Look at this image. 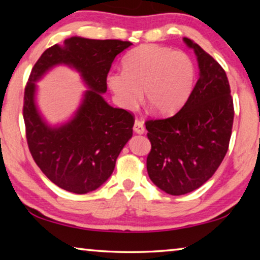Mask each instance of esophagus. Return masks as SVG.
<instances>
[{
	"instance_id": "34e87169",
	"label": "esophagus",
	"mask_w": 260,
	"mask_h": 260,
	"mask_svg": "<svg viewBox=\"0 0 260 260\" xmlns=\"http://www.w3.org/2000/svg\"><path fill=\"white\" fill-rule=\"evenodd\" d=\"M133 129H134L135 133H138V134H143L144 131H146V128H144L143 122L140 121V120H135Z\"/></svg>"
}]
</instances>
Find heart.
<instances>
[{"mask_svg":"<svg viewBox=\"0 0 260 260\" xmlns=\"http://www.w3.org/2000/svg\"><path fill=\"white\" fill-rule=\"evenodd\" d=\"M124 73L108 74L107 85L117 104L133 110L141 100L160 116L177 112L186 103L195 82V67L182 51L147 45L136 48L122 61Z\"/></svg>","mask_w":260,"mask_h":260,"instance_id":"heart-1","label":"heart"}]
</instances>
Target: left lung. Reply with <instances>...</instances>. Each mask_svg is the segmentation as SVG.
Returning a JSON list of instances; mask_svg holds the SVG:
<instances>
[{"instance_id": "1", "label": "left lung", "mask_w": 260, "mask_h": 260, "mask_svg": "<svg viewBox=\"0 0 260 260\" xmlns=\"http://www.w3.org/2000/svg\"><path fill=\"white\" fill-rule=\"evenodd\" d=\"M183 41L196 55L199 80L179 112L146 122L149 178L174 196L195 190L214 174L226 156L234 120L226 72L197 43Z\"/></svg>"}]
</instances>
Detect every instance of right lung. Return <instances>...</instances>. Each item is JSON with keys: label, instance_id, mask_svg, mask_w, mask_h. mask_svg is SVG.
<instances>
[{"label": "right lung", "instance_id": "1", "mask_svg": "<svg viewBox=\"0 0 260 260\" xmlns=\"http://www.w3.org/2000/svg\"><path fill=\"white\" fill-rule=\"evenodd\" d=\"M131 46L128 41L72 37L48 48L32 69L23 108L28 149L46 177L64 190L87 193L102 186L133 135L132 113L111 107L102 96L112 61ZM57 64L80 73L88 90L71 120L51 126L38 111L35 95L36 82Z\"/></svg>", "mask_w": 260, "mask_h": 260}]
</instances>
